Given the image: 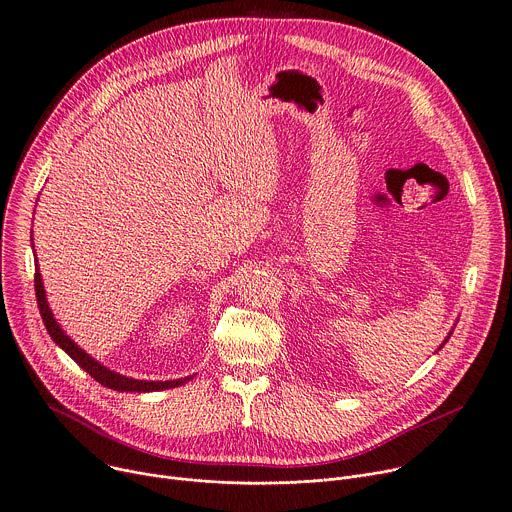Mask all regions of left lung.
Listing matches in <instances>:
<instances>
[{
	"mask_svg": "<svg viewBox=\"0 0 512 512\" xmlns=\"http://www.w3.org/2000/svg\"><path fill=\"white\" fill-rule=\"evenodd\" d=\"M449 335H451V333H449ZM447 339H449V337H447ZM447 339H445V341H447Z\"/></svg>",
	"mask_w": 512,
	"mask_h": 512,
	"instance_id": "8db88e82",
	"label": "left lung"
}]
</instances>
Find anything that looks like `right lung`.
<instances>
[{"instance_id":"obj_1","label":"right lung","mask_w":512,"mask_h":512,"mask_svg":"<svg viewBox=\"0 0 512 512\" xmlns=\"http://www.w3.org/2000/svg\"><path fill=\"white\" fill-rule=\"evenodd\" d=\"M34 292H36V302H38V308H40V316H42V322L46 331H49L51 339L61 347L65 349L67 355H71V359H75V363L79 367H83L87 374L94 378L96 382H100L102 386L106 388H112V390H118V392H157V390H165V388H175V386H181L188 382L190 378H183V380H173V382H145V380H132V378H126V376H120L116 374V371H110L108 367H104L102 363H98L94 357H89L83 349H79L65 333L63 329L57 324V320L53 318V312L49 308V304H46V298H44V288H42V277L38 273V265H36V271H34Z\"/></svg>"}]
</instances>
